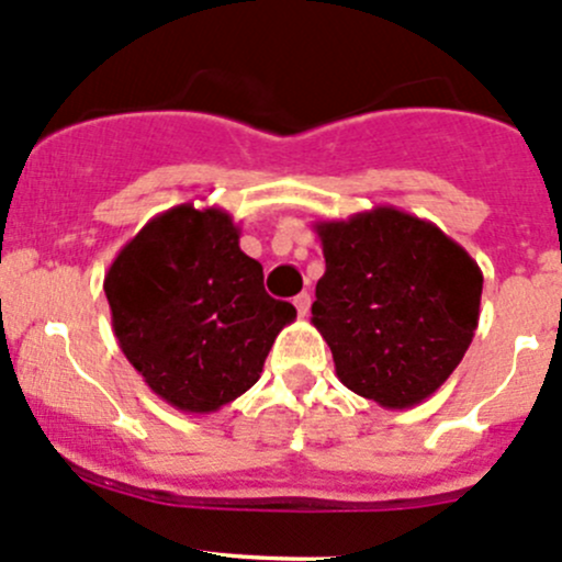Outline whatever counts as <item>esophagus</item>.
<instances>
[{
  "instance_id": "obj_1",
  "label": "esophagus",
  "mask_w": 562,
  "mask_h": 562,
  "mask_svg": "<svg viewBox=\"0 0 562 562\" xmlns=\"http://www.w3.org/2000/svg\"><path fill=\"white\" fill-rule=\"evenodd\" d=\"M310 304H312L310 293H299V296L293 299V306H296L299 317H306V312H310Z\"/></svg>"
}]
</instances>
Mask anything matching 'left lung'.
<instances>
[{
	"instance_id": "8db88e82",
	"label": "left lung",
	"mask_w": 562,
	"mask_h": 562,
	"mask_svg": "<svg viewBox=\"0 0 562 562\" xmlns=\"http://www.w3.org/2000/svg\"><path fill=\"white\" fill-rule=\"evenodd\" d=\"M326 274L312 326L352 393L412 409L436 393L480 326L482 269L430 221L380 204L317 221Z\"/></svg>"
}]
</instances>
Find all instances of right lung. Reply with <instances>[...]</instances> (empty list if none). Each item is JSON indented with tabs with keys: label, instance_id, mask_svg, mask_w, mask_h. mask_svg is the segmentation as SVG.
Instances as JSON below:
<instances>
[{
	"label": "right lung",
	"instance_id": "obj_1",
	"mask_svg": "<svg viewBox=\"0 0 562 562\" xmlns=\"http://www.w3.org/2000/svg\"><path fill=\"white\" fill-rule=\"evenodd\" d=\"M223 206L150 217L104 274L112 330L145 385L186 415H212L258 382L277 334L296 321L263 291Z\"/></svg>",
	"mask_w": 562,
	"mask_h": 562
}]
</instances>
